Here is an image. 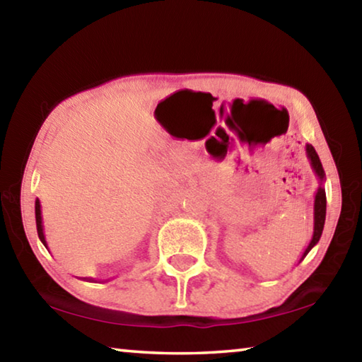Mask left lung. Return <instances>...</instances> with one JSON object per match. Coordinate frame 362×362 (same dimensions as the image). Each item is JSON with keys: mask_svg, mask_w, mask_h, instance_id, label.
I'll return each mask as SVG.
<instances>
[{"mask_svg": "<svg viewBox=\"0 0 362 362\" xmlns=\"http://www.w3.org/2000/svg\"><path fill=\"white\" fill-rule=\"evenodd\" d=\"M306 156L310 159L311 169L315 170V174L320 180V187H317V192L315 194V212H313V236L308 243V246L303 250L302 257H300V262H302L306 254L313 249L320 238L322 235V228H324V222H326V189H324V180H326V174H324L322 164L320 161V156H317L316 150L313 148V145L306 144Z\"/></svg>", "mask_w": 362, "mask_h": 362, "instance_id": "8db88e82", "label": "left lung"}]
</instances>
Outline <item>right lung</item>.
<instances>
[{
	"mask_svg": "<svg viewBox=\"0 0 362 362\" xmlns=\"http://www.w3.org/2000/svg\"><path fill=\"white\" fill-rule=\"evenodd\" d=\"M35 216H36V230H38V236H40V240H41V243L45 244V246L47 247V243H46V236H45V226H42V214H41V203H40V199L36 198V201H35ZM84 279H88V281H95V279H93V278H84Z\"/></svg>",
	"mask_w": 362,
	"mask_h": 362,
	"instance_id": "right-lung-1",
	"label": "right lung"
}]
</instances>
